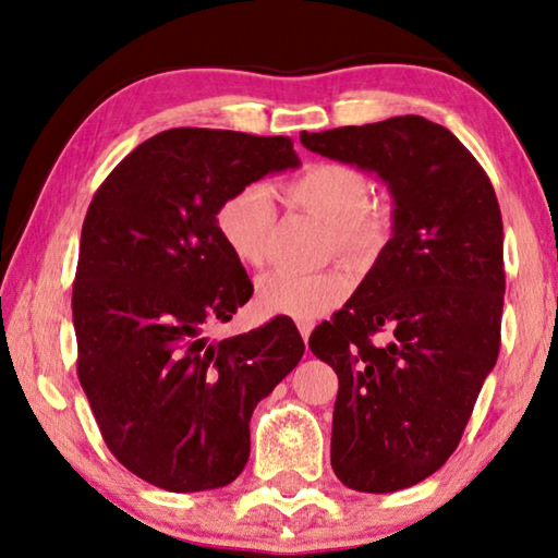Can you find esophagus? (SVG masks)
Masks as SVG:
<instances>
[{"mask_svg":"<svg viewBox=\"0 0 558 558\" xmlns=\"http://www.w3.org/2000/svg\"><path fill=\"white\" fill-rule=\"evenodd\" d=\"M298 330H301V336L307 343V338H311V332H313V323L311 320H298Z\"/></svg>","mask_w":558,"mask_h":558,"instance_id":"esophagus-1","label":"esophagus"}]
</instances>
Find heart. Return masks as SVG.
<instances>
[{
    "label": "heart",
    "instance_id": "1",
    "mask_svg": "<svg viewBox=\"0 0 558 558\" xmlns=\"http://www.w3.org/2000/svg\"><path fill=\"white\" fill-rule=\"evenodd\" d=\"M290 203L326 222L332 235L330 251L351 263H368L388 238V215L371 205L373 185L361 170L343 162H315L288 185ZM276 226V203L265 185H243L222 199L215 228L238 263L263 268L270 253ZM351 290L345 272L293 276L272 270L255 286V305L265 315H288L295 320L320 318Z\"/></svg>",
    "mask_w": 558,
    "mask_h": 558
}]
</instances>
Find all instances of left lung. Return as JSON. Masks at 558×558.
Listing matches in <instances>:
<instances>
[{
	"label": "left lung",
	"instance_id": "obj_1",
	"mask_svg": "<svg viewBox=\"0 0 558 558\" xmlns=\"http://www.w3.org/2000/svg\"><path fill=\"white\" fill-rule=\"evenodd\" d=\"M301 143L373 172L393 197L390 240L307 345L338 373L336 476L363 494L401 492L456 451L496 365L501 210L476 157L418 114L301 132ZM380 331L386 344L375 340Z\"/></svg>",
	"mask_w": 558,
	"mask_h": 558
}]
</instances>
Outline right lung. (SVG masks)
<instances>
[{"label": "right lung", "mask_w": 558, "mask_h": 558, "mask_svg": "<svg viewBox=\"0 0 558 558\" xmlns=\"http://www.w3.org/2000/svg\"><path fill=\"white\" fill-rule=\"evenodd\" d=\"M298 165L288 137L174 128L132 149L89 203L72 286L77 376L107 448L147 484L190 494L235 481L255 405L303 359L288 318L205 336L253 295L215 213Z\"/></svg>", "instance_id": "add662e5"}]
</instances>
